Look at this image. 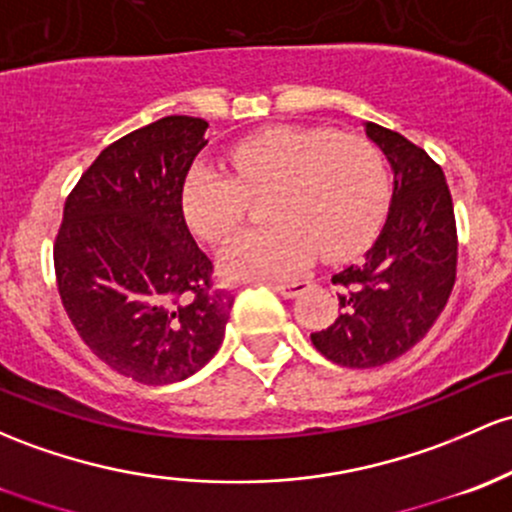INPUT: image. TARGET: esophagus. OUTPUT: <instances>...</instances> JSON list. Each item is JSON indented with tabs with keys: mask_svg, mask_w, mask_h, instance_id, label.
Listing matches in <instances>:
<instances>
[{
	"mask_svg": "<svg viewBox=\"0 0 512 512\" xmlns=\"http://www.w3.org/2000/svg\"><path fill=\"white\" fill-rule=\"evenodd\" d=\"M306 284L308 282H299V279H296V282H272L269 286H272L277 294H282L284 299H294V296H299L301 291L306 289Z\"/></svg>",
	"mask_w": 512,
	"mask_h": 512,
	"instance_id": "1",
	"label": "esophagus"
}]
</instances>
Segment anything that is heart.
<instances>
[{
    "label": "heart",
    "mask_w": 512,
    "mask_h": 512,
    "mask_svg": "<svg viewBox=\"0 0 512 512\" xmlns=\"http://www.w3.org/2000/svg\"><path fill=\"white\" fill-rule=\"evenodd\" d=\"M235 177L196 165L184 179L182 211L194 235L226 240L250 211V196H268L274 226L240 233L223 247L228 277L284 279L318 250L328 260L357 255L389 211L391 179L384 153L369 138L330 128L279 126L230 150Z\"/></svg>",
    "instance_id": "b5f03b06"
}]
</instances>
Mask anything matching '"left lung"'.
<instances>
[{"label": "left lung", "mask_w": 512, "mask_h": 512, "mask_svg": "<svg viewBox=\"0 0 512 512\" xmlns=\"http://www.w3.org/2000/svg\"><path fill=\"white\" fill-rule=\"evenodd\" d=\"M393 170L384 228L359 265L333 277L342 313L311 333L330 362L381 367L428 335L457 279V223L442 167L401 133L364 123Z\"/></svg>", "instance_id": "8db88e82"}]
</instances>
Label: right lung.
<instances>
[{
    "label": "right lung",
    "mask_w": 512,
    "mask_h": 512,
    "mask_svg": "<svg viewBox=\"0 0 512 512\" xmlns=\"http://www.w3.org/2000/svg\"><path fill=\"white\" fill-rule=\"evenodd\" d=\"M209 123L165 116L111 143L65 201L53 245L84 345L138 384L184 381L221 347L233 308L189 233L182 189Z\"/></svg>",
    "instance_id": "right-lung-1"
}]
</instances>
